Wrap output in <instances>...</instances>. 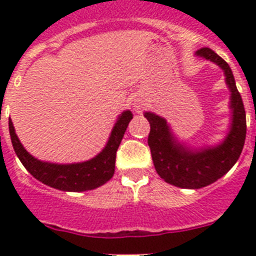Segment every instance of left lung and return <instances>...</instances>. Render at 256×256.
<instances>
[{"mask_svg": "<svg viewBox=\"0 0 256 256\" xmlns=\"http://www.w3.org/2000/svg\"><path fill=\"white\" fill-rule=\"evenodd\" d=\"M196 54L218 64L226 74V82L231 90L232 124L224 142L214 148L190 152L175 142L164 118L152 112H144L150 124L148 144L156 172L168 183L182 188H200L222 178L238 160L247 132L242 96L228 64L210 48H202Z\"/></svg>", "mask_w": 256, "mask_h": 256, "instance_id": "8db88e82", "label": "left lung"}]
</instances>
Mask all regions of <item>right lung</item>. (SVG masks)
<instances>
[{
  "label": "right lung",
  "instance_id": "1",
  "mask_svg": "<svg viewBox=\"0 0 256 256\" xmlns=\"http://www.w3.org/2000/svg\"><path fill=\"white\" fill-rule=\"evenodd\" d=\"M132 120L130 112H124L116 120L106 148L92 160L82 164H54L36 160L26 152L16 136L13 124L9 122V132L12 144L17 156L25 168L40 182L62 191H86L102 186L112 179L116 170V150Z\"/></svg>",
  "mask_w": 256,
  "mask_h": 256
}]
</instances>
